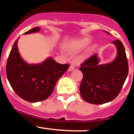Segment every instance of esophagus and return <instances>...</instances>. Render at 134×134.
<instances>
[{
	"label": "esophagus",
	"instance_id": "1",
	"mask_svg": "<svg viewBox=\"0 0 134 134\" xmlns=\"http://www.w3.org/2000/svg\"><path fill=\"white\" fill-rule=\"evenodd\" d=\"M68 70H69V71H73V70H75V66H74L73 65H71Z\"/></svg>",
	"mask_w": 134,
	"mask_h": 134
}]
</instances>
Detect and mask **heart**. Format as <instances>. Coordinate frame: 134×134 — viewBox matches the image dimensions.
Returning a JSON list of instances; mask_svg holds the SVG:
<instances>
[{
	"label": "heart",
	"instance_id": "1",
	"mask_svg": "<svg viewBox=\"0 0 134 134\" xmlns=\"http://www.w3.org/2000/svg\"><path fill=\"white\" fill-rule=\"evenodd\" d=\"M91 41H92V38L88 36H84V37H80V38H75L66 44V50L70 54L77 53L82 50L83 48H84L86 46H88L90 43ZM92 48V47H91L86 50V55L90 52Z\"/></svg>",
	"mask_w": 134,
	"mask_h": 134
}]
</instances>
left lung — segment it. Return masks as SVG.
Here are the masks:
<instances>
[{
    "instance_id": "1",
    "label": "left lung",
    "mask_w": 134,
    "mask_h": 134,
    "mask_svg": "<svg viewBox=\"0 0 134 134\" xmlns=\"http://www.w3.org/2000/svg\"><path fill=\"white\" fill-rule=\"evenodd\" d=\"M105 32L110 34L106 31ZM112 43L117 49V55L112 62L99 65L100 59L95 54L80 67L83 74L80 95L92 104H103L116 98L128 76V63L124 46L119 40Z\"/></svg>"
}]
</instances>
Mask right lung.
Returning a JSON list of instances; mask_svg holds the SVG:
<instances>
[{
	"mask_svg": "<svg viewBox=\"0 0 134 134\" xmlns=\"http://www.w3.org/2000/svg\"><path fill=\"white\" fill-rule=\"evenodd\" d=\"M41 31L35 27L25 32L31 34ZM18 39L13 45L6 67L7 79L18 96L27 102H41L47 99L54 91L58 79L69 67V64H60L48 58L38 64H28L19 54Z\"/></svg>",
	"mask_w": 134,
	"mask_h": 134,
	"instance_id": "add662e5",
	"label": "right lung"
}]
</instances>
